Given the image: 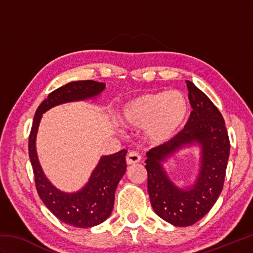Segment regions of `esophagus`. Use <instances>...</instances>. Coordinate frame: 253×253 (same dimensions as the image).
Instances as JSON below:
<instances>
[{
    "instance_id": "1",
    "label": "esophagus",
    "mask_w": 253,
    "mask_h": 253,
    "mask_svg": "<svg viewBox=\"0 0 253 253\" xmlns=\"http://www.w3.org/2000/svg\"><path fill=\"white\" fill-rule=\"evenodd\" d=\"M140 160H141L140 155H139L137 152L132 151V152H129V153L127 154L126 163L128 165H133V164H137V163L140 162Z\"/></svg>"
}]
</instances>
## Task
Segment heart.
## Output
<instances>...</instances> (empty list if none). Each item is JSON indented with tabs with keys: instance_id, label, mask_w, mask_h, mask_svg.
<instances>
[{
	"instance_id": "heart-1",
	"label": "heart",
	"mask_w": 253,
	"mask_h": 253,
	"mask_svg": "<svg viewBox=\"0 0 253 253\" xmlns=\"http://www.w3.org/2000/svg\"><path fill=\"white\" fill-rule=\"evenodd\" d=\"M189 101L181 91H160L133 96L118 113V121L128 128H144L147 140L160 146L178 135L189 116Z\"/></svg>"
}]
</instances>
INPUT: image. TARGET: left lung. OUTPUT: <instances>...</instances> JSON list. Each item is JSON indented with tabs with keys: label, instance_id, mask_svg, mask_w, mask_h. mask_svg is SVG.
Listing matches in <instances>:
<instances>
[{
	"label": "left lung",
	"instance_id": "8db88e82",
	"mask_svg": "<svg viewBox=\"0 0 253 253\" xmlns=\"http://www.w3.org/2000/svg\"><path fill=\"white\" fill-rule=\"evenodd\" d=\"M192 112L186 126L173 140L147 152L148 192L158 215L174 226L186 227L206 215L221 195L229 158L225 122L213 102L187 82ZM199 149V168L193 184L184 188L170 179L164 163L182 149Z\"/></svg>",
	"mask_w": 253,
	"mask_h": 253
}]
</instances>
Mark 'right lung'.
<instances>
[{
  "label": "right lung",
  "mask_w": 253,
  "mask_h": 253,
  "mask_svg": "<svg viewBox=\"0 0 253 253\" xmlns=\"http://www.w3.org/2000/svg\"><path fill=\"white\" fill-rule=\"evenodd\" d=\"M105 89V84L93 80L72 82L53 91L36 111L29 136V158L34 169L39 197L54 215L67 225L89 228L103 223L111 215L118 182L126 171L127 150L103 155L85 185L74 192H65L52 184L43 173L38 159L36 139L42 114L68 102L95 99Z\"/></svg>",
  "instance_id": "obj_1"
}]
</instances>
